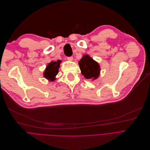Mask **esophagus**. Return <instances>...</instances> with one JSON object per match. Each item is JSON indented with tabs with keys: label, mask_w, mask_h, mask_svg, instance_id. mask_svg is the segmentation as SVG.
Instances as JSON below:
<instances>
[{
	"label": "esophagus",
	"mask_w": 150,
	"mask_h": 150,
	"mask_svg": "<svg viewBox=\"0 0 150 150\" xmlns=\"http://www.w3.org/2000/svg\"><path fill=\"white\" fill-rule=\"evenodd\" d=\"M67 59H68L69 61H70V62H71V61L73 60V57L72 56H71V57H67Z\"/></svg>",
	"instance_id": "34e87169"
}]
</instances>
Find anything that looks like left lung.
<instances>
[{"instance_id":"8db88e82","label":"left lung","mask_w":150,"mask_h":150,"mask_svg":"<svg viewBox=\"0 0 150 150\" xmlns=\"http://www.w3.org/2000/svg\"><path fill=\"white\" fill-rule=\"evenodd\" d=\"M79 64L81 74L85 78L94 80L98 77L100 67L98 63L88 55H84L79 62Z\"/></svg>"}]
</instances>
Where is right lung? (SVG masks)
Wrapping results in <instances>:
<instances>
[{"mask_svg": "<svg viewBox=\"0 0 150 150\" xmlns=\"http://www.w3.org/2000/svg\"><path fill=\"white\" fill-rule=\"evenodd\" d=\"M61 60H57V62H51L48 64L45 72L44 73V77L50 80V81H54L55 80V77L58 74V68L59 67Z\"/></svg>", "mask_w": 150, "mask_h": 150, "instance_id": "1", "label": "right lung"}]
</instances>
